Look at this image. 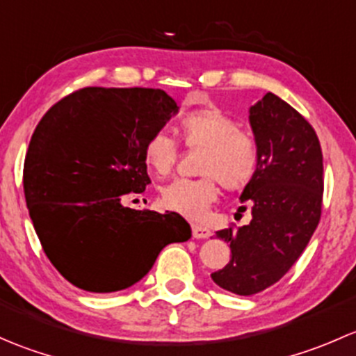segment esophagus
I'll use <instances>...</instances> for the list:
<instances>
[{
  "instance_id": "esophagus-1",
  "label": "esophagus",
  "mask_w": 356,
  "mask_h": 356,
  "mask_svg": "<svg viewBox=\"0 0 356 356\" xmlns=\"http://www.w3.org/2000/svg\"><path fill=\"white\" fill-rule=\"evenodd\" d=\"M191 229H193V238H196V239H207V238H210V236H211L210 229L203 227V225L193 224Z\"/></svg>"
}]
</instances>
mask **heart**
Segmentation results:
<instances>
[{"instance_id":"obj_1","label":"heart","mask_w":356,"mask_h":356,"mask_svg":"<svg viewBox=\"0 0 356 356\" xmlns=\"http://www.w3.org/2000/svg\"><path fill=\"white\" fill-rule=\"evenodd\" d=\"M177 134L186 148L200 149L198 179H174L161 188L160 201L168 210L191 218L203 217L217 200L220 182L227 191H243L261 168V148L250 131L241 129L232 115L215 105L186 111L177 122ZM177 158V141L163 131L146 139L145 160L163 175Z\"/></svg>"}]
</instances>
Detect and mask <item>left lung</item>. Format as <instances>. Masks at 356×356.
Returning <instances> with one entry per match:
<instances>
[{
  "instance_id": "1",
  "label": "left lung",
  "mask_w": 356,
  "mask_h": 356,
  "mask_svg": "<svg viewBox=\"0 0 356 356\" xmlns=\"http://www.w3.org/2000/svg\"><path fill=\"white\" fill-rule=\"evenodd\" d=\"M250 122L261 168L241 201L253 218L243 227L217 231L231 243L232 258L211 274L215 284L239 296L260 293L288 274L321 222L324 195L321 143L300 111L267 92L251 106Z\"/></svg>"
}]
</instances>
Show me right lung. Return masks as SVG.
I'll use <instances>...</instances> for the list:
<instances>
[{
  "label": "right lung",
  "instance_id": "obj_1",
  "mask_svg": "<svg viewBox=\"0 0 356 356\" xmlns=\"http://www.w3.org/2000/svg\"><path fill=\"white\" fill-rule=\"evenodd\" d=\"M175 111L161 89L82 88L39 120L24 161L25 203L46 257L70 284L127 289L165 246L191 238L175 211L122 204L152 184L145 143Z\"/></svg>",
  "mask_w": 356,
  "mask_h": 356
}]
</instances>
